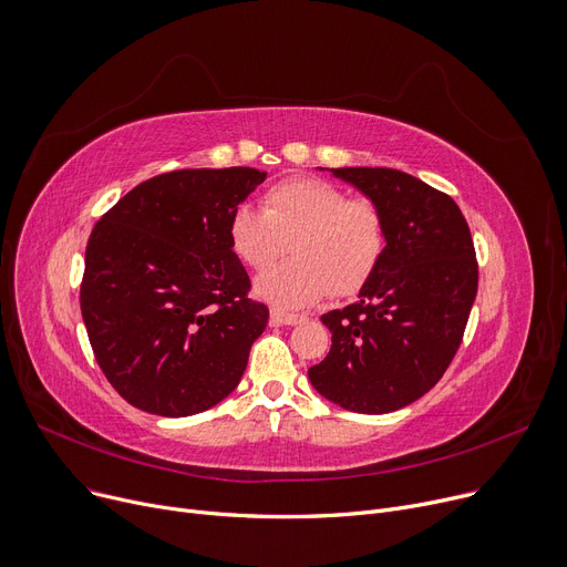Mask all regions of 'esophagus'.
<instances>
[{"instance_id":"1","label":"esophagus","mask_w":567,"mask_h":567,"mask_svg":"<svg viewBox=\"0 0 567 567\" xmlns=\"http://www.w3.org/2000/svg\"><path fill=\"white\" fill-rule=\"evenodd\" d=\"M270 322L276 327H293V324H301L306 322V315H293V312H285L280 308L270 310Z\"/></svg>"}]
</instances>
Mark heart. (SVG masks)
I'll return each instance as SVG.
<instances>
[{"label":"heart","instance_id":"1","mask_svg":"<svg viewBox=\"0 0 567 567\" xmlns=\"http://www.w3.org/2000/svg\"><path fill=\"white\" fill-rule=\"evenodd\" d=\"M264 210L238 206L229 217V245L250 268H266L285 250L287 259L255 280L257 297L276 308H306L357 293L373 278L386 245L380 206L350 199L322 178H289L266 189Z\"/></svg>","mask_w":567,"mask_h":567}]
</instances>
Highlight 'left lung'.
<instances>
[{
    "label": "left lung",
    "mask_w": 567,
    "mask_h": 567,
    "mask_svg": "<svg viewBox=\"0 0 567 567\" xmlns=\"http://www.w3.org/2000/svg\"><path fill=\"white\" fill-rule=\"evenodd\" d=\"M384 215L386 245L359 301L322 315L331 350L310 384L344 410L384 414L431 391L452 363L477 297L471 229L452 196L396 168L344 166Z\"/></svg>",
    "instance_id": "left-lung-1"
}]
</instances>
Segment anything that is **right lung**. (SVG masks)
<instances>
[{
  "instance_id": "obj_1",
  "label": "right lung",
  "mask_w": 567,
  "mask_h": 567,
  "mask_svg": "<svg viewBox=\"0 0 567 567\" xmlns=\"http://www.w3.org/2000/svg\"><path fill=\"white\" fill-rule=\"evenodd\" d=\"M264 181L250 166L171 171L94 225L81 312L96 363L130 405L189 416L238 386L268 308L248 297L229 217Z\"/></svg>"
}]
</instances>
